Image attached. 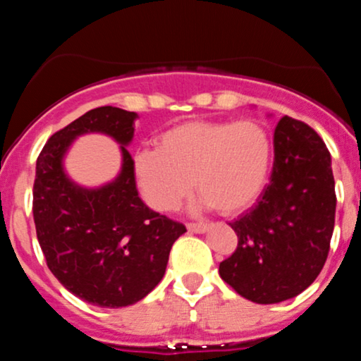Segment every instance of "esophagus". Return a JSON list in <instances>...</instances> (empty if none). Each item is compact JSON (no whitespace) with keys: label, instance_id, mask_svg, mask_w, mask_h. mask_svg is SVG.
Here are the masks:
<instances>
[{"label":"esophagus","instance_id":"obj_1","mask_svg":"<svg viewBox=\"0 0 361 361\" xmlns=\"http://www.w3.org/2000/svg\"><path fill=\"white\" fill-rule=\"evenodd\" d=\"M186 227H188L190 233H195V234H202V233H205L207 229H209V226H207V224H204V222H190Z\"/></svg>","mask_w":361,"mask_h":361}]
</instances>
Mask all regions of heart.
<instances>
[{"label": "heart", "instance_id": "1", "mask_svg": "<svg viewBox=\"0 0 361 361\" xmlns=\"http://www.w3.org/2000/svg\"><path fill=\"white\" fill-rule=\"evenodd\" d=\"M157 149L134 157L144 200L157 212L175 210L192 190L204 205L233 215L258 200L273 161L270 132L258 120H192L168 128Z\"/></svg>", "mask_w": 361, "mask_h": 361}]
</instances>
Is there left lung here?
<instances>
[{"label":"left lung","mask_w":361,"mask_h":361,"mask_svg":"<svg viewBox=\"0 0 361 361\" xmlns=\"http://www.w3.org/2000/svg\"><path fill=\"white\" fill-rule=\"evenodd\" d=\"M270 183L231 227L238 247L219 267L244 299L276 304L317 279L329 252L336 214L331 154L307 123L283 117L273 135Z\"/></svg>","instance_id":"left-lung-1"}]
</instances>
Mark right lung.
Segmentation results:
<instances>
[{"label": "right lung", "mask_w": 361, "mask_h": 361, "mask_svg": "<svg viewBox=\"0 0 361 361\" xmlns=\"http://www.w3.org/2000/svg\"><path fill=\"white\" fill-rule=\"evenodd\" d=\"M135 111L100 106L57 130L37 157L34 221L49 270L69 292L100 307H126L147 295L166 271L183 224L140 200L134 159ZM102 131L122 143L123 169L94 190L73 184L61 159L78 135Z\"/></svg>", "instance_id": "obj_1"}]
</instances>
